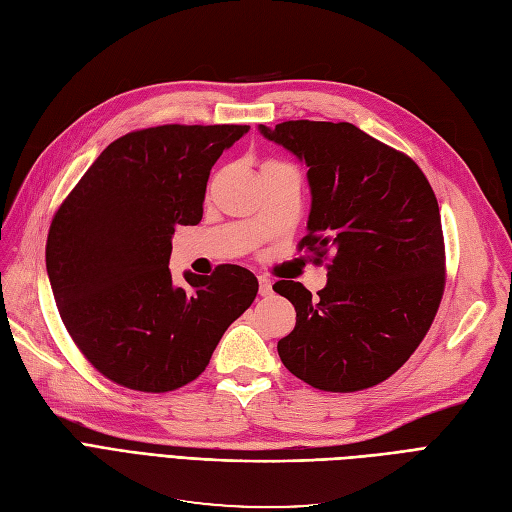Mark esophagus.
Masks as SVG:
<instances>
[{
	"label": "esophagus",
	"mask_w": 512,
	"mask_h": 512,
	"mask_svg": "<svg viewBox=\"0 0 512 512\" xmlns=\"http://www.w3.org/2000/svg\"><path fill=\"white\" fill-rule=\"evenodd\" d=\"M258 294L260 297H271L273 294V284L269 277H258Z\"/></svg>",
	"instance_id": "obj_1"
}]
</instances>
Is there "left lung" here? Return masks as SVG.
<instances>
[{"instance_id": "obj_1", "label": "left lung", "mask_w": 512, "mask_h": 512, "mask_svg": "<svg viewBox=\"0 0 512 512\" xmlns=\"http://www.w3.org/2000/svg\"><path fill=\"white\" fill-rule=\"evenodd\" d=\"M258 132L307 166L312 207L301 247L327 258V286L275 282L297 312L277 352L320 391L374 386L423 342L444 290L436 194L408 156L352 123L284 121Z\"/></svg>"}]
</instances>
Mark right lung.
Masks as SVG:
<instances>
[{
	"label": "right lung",
	"instance_id": "obj_1",
	"mask_svg": "<svg viewBox=\"0 0 512 512\" xmlns=\"http://www.w3.org/2000/svg\"><path fill=\"white\" fill-rule=\"evenodd\" d=\"M250 126H158L108 145L55 213L46 273L74 344L100 374L166 393L203 374L252 305V271L168 269L177 226L203 220L211 166Z\"/></svg>",
	"mask_w": 512,
	"mask_h": 512
}]
</instances>
